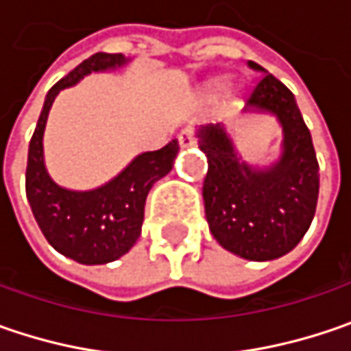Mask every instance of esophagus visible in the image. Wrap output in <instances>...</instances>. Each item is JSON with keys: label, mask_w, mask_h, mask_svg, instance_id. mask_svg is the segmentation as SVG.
Here are the masks:
<instances>
[{"label": "esophagus", "mask_w": 351, "mask_h": 351, "mask_svg": "<svg viewBox=\"0 0 351 351\" xmlns=\"http://www.w3.org/2000/svg\"><path fill=\"white\" fill-rule=\"evenodd\" d=\"M196 143V139H194V133L191 130H184L178 133V145L180 149H189Z\"/></svg>", "instance_id": "obj_1"}]
</instances>
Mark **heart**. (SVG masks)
I'll list each match as a JSON object with an SVG mask.
<instances>
[{"instance_id": "1", "label": "heart", "mask_w": 351, "mask_h": 351, "mask_svg": "<svg viewBox=\"0 0 351 351\" xmlns=\"http://www.w3.org/2000/svg\"><path fill=\"white\" fill-rule=\"evenodd\" d=\"M216 86H218V84H212V86H210V90H214V88H216Z\"/></svg>"}]
</instances>
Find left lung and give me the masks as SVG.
Listing matches in <instances>:
<instances>
[{
	"label": "left lung",
	"mask_w": 351,
	"mask_h": 351,
	"mask_svg": "<svg viewBox=\"0 0 351 351\" xmlns=\"http://www.w3.org/2000/svg\"><path fill=\"white\" fill-rule=\"evenodd\" d=\"M247 66L263 76L243 114L277 117L281 155L269 165H252L223 123L198 128V147L208 159L202 196L210 232L223 250L247 261H271L293 252L311 228L318 160L293 92L257 62L250 60Z\"/></svg>",
	"instance_id": "1"
}]
</instances>
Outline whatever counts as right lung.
<instances>
[{"label": "right lung", "instance_id": "right-lung-1", "mask_svg": "<svg viewBox=\"0 0 351 351\" xmlns=\"http://www.w3.org/2000/svg\"><path fill=\"white\" fill-rule=\"evenodd\" d=\"M121 53H96L49 90L37 128L29 143L25 191L33 216L47 241L64 257L82 265H104L119 259L135 245L145 216L151 186L171 173L178 153L173 139L159 151L139 153L117 175L92 191H72L54 182L45 165L43 137L54 98L92 72L125 66Z\"/></svg>", "mask_w": 351, "mask_h": 351}]
</instances>
